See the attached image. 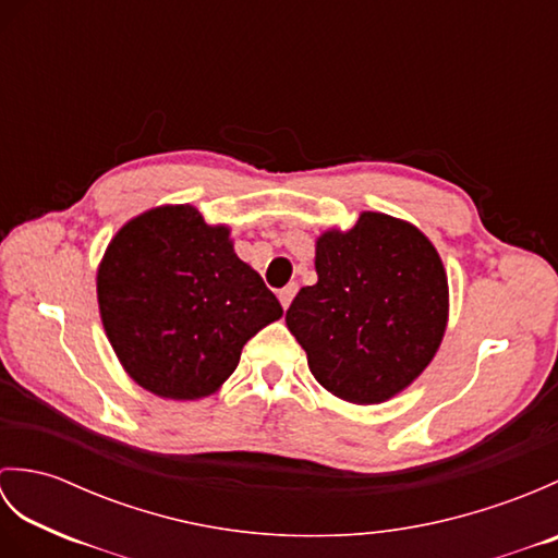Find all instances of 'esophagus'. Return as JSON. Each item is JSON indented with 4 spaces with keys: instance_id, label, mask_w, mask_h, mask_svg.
Masks as SVG:
<instances>
[{
    "instance_id": "obj_1",
    "label": "esophagus",
    "mask_w": 558,
    "mask_h": 558,
    "mask_svg": "<svg viewBox=\"0 0 558 558\" xmlns=\"http://www.w3.org/2000/svg\"><path fill=\"white\" fill-rule=\"evenodd\" d=\"M298 282H290V286H286L282 288L280 292H278V300H280V304H282V310H288V306L292 304V300H294V294H298Z\"/></svg>"
}]
</instances>
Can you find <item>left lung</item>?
Listing matches in <instances>:
<instances>
[{"label": "left lung", "instance_id": "1", "mask_svg": "<svg viewBox=\"0 0 558 558\" xmlns=\"http://www.w3.org/2000/svg\"><path fill=\"white\" fill-rule=\"evenodd\" d=\"M316 286L286 314L314 378L336 398L378 405L402 393L441 345L448 278L412 222L364 210L316 240Z\"/></svg>", "mask_w": 558, "mask_h": 558}]
</instances>
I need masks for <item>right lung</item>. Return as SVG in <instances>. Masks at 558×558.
<instances>
[{"instance_id": "right-lung-1", "label": "right lung", "mask_w": 558, "mask_h": 558, "mask_svg": "<svg viewBox=\"0 0 558 558\" xmlns=\"http://www.w3.org/2000/svg\"><path fill=\"white\" fill-rule=\"evenodd\" d=\"M102 328L124 372L153 396L198 400L228 381L242 348L282 306L234 254L228 225L189 204L122 225L98 266Z\"/></svg>"}]
</instances>
